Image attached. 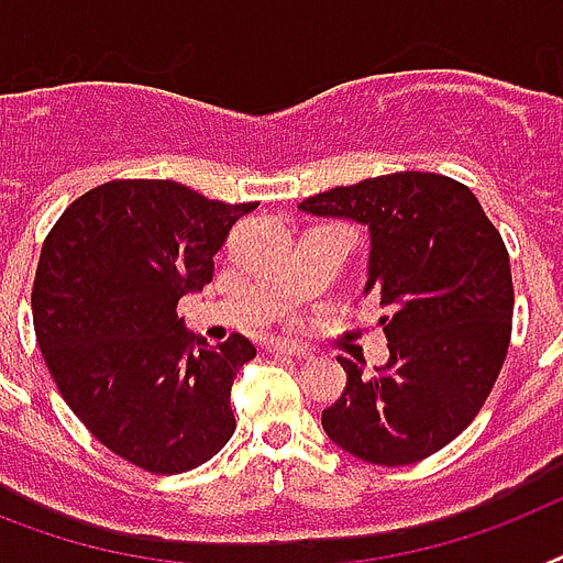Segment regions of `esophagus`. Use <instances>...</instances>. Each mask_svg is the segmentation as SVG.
I'll return each instance as SVG.
<instances>
[{
    "label": "esophagus",
    "mask_w": 563,
    "mask_h": 563,
    "mask_svg": "<svg viewBox=\"0 0 563 563\" xmlns=\"http://www.w3.org/2000/svg\"><path fill=\"white\" fill-rule=\"evenodd\" d=\"M268 353H283V356H295V360H309L307 347H300V344L295 342H283V339L268 342Z\"/></svg>",
    "instance_id": "1"
}]
</instances>
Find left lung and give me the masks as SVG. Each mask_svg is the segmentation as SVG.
I'll return each mask as SVG.
<instances>
[{"label":"left lung","instance_id":"obj_1","mask_svg":"<svg viewBox=\"0 0 563 563\" xmlns=\"http://www.w3.org/2000/svg\"><path fill=\"white\" fill-rule=\"evenodd\" d=\"M371 233L365 295L379 291L388 362L365 374L339 356L347 385L324 409L333 444L400 467L467 429L506 362L515 286L506 242L471 189L432 172H397L298 203Z\"/></svg>","mask_w":563,"mask_h":563}]
</instances>
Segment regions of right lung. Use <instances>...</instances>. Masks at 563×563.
<instances>
[{
  "label": "right lung",
  "mask_w": 563,
  "mask_h": 563,
  "mask_svg": "<svg viewBox=\"0 0 563 563\" xmlns=\"http://www.w3.org/2000/svg\"><path fill=\"white\" fill-rule=\"evenodd\" d=\"M254 207L175 180H110L43 242L31 312L48 374L84 427L143 471H192L236 429L230 385L256 347L187 333L178 300L212 280V256Z\"/></svg>",
  "instance_id": "1"
}]
</instances>
